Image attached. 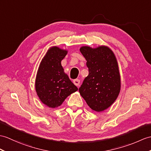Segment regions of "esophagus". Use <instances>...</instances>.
<instances>
[{
    "label": "esophagus",
    "instance_id": "34e87169",
    "mask_svg": "<svg viewBox=\"0 0 151 151\" xmlns=\"http://www.w3.org/2000/svg\"><path fill=\"white\" fill-rule=\"evenodd\" d=\"M73 83H74L75 86H78L80 84V80L79 79H75L74 80H73Z\"/></svg>",
    "mask_w": 151,
    "mask_h": 151
}]
</instances>
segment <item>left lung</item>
<instances>
[{"instance_id":"left-lung-1","label":"left lung","mask_w":151,"mask_h":151,"mask_svg":"<svg viewBox=\"0 0 151 151\" xmlns=\"http://www.w3.org/2000/svg\"><path fill=\"white\" fill-rule=\"evenodd\" d=\"M80 51L87 60L89 75L79 92L89 107L96 112L109 107L120 91L121 80L117 60L109 47L82 46Z\"/></svg>"}]
</instances>
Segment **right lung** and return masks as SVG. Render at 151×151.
Returning <instances> with one entry per match:
<instances>
[{
	"label": "right lung",
	"instance_id": "1",
	"mask_svg": "<svg viewBox=\"0 0 151 151\" xmlns=\"http://www.w3.org/2000/svg\"><path fill=\"white\" fill-rule=\"evenodd\" d=\"M67 53V50L57 46L51 47L38 68L35 90L40 101L49 107L61 106L66 98L78 90L64 73L61 65V61Z\"/></svg>",
	"mask_w": 151,
	"mask_h": 151
}]
</instances>
